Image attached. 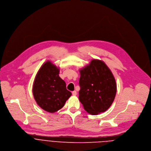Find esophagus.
<instances>
[{"label": "esophagus", "mask_w": 151, "mask_h": 151, "mask_svg": "<svg viewBox=\"0 0 151 151\" xmlns=\"http://www.w3.org/2000/svg\"><path fill=\"white\" fill-rule=\"evenodd\" d=\"M72 93V95H74V96H75V95H77V92H76V91H73Z\"/></svg>", "instance_id": "esophagus-1"}]
</instances>
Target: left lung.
<instances>
[{"mask_svg": "<svg viewBox=\"0 0 151 151\" xmlns=\"http://www.w3.org/2000/svg\"><path fill=\"white\" fill-rule=\"evenodd\" d=\"M79 99L84 109L96 115L106 111L114 101L117 91L114 77L101 60H92L80 70Z\"/></svg>", "mask_w": 151, "mask_h": 151, "instance_id": "obj_1", "label": "left lung"}]
</instances>
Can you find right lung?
Returning a JSON list of instances; mask_svg holds the SVG:
<instances>
[{"label":"right lung","instance_id":"obj_1","mask_svg":"<svg viewBox=\"0 0 151 151\" xmlns=\"http://www.w3.org/2000/svg\"><path fill=\"white\" fill-rule=\"evenodd\" d=\"M59 74V69L47 61L38 70L33 84V95L37 104L52 113L61 109L72 95Z\"/></svg>","mask_w":151,"mask_h":151}]
</instances>
